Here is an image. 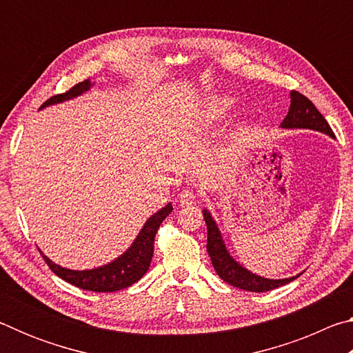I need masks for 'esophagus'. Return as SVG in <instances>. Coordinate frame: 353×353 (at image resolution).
<instances>
[{
    "label": "esophagus",
    "instance_id": "obj_1",
    "mask_svg": "<svg viewBox=\"0 0 353 353\" xmlns=\"http://www.w3.org/2000/svg\"><path fill=\"white\" fill-rule=\"evenodd\" d=\"M194 201H196V194H194V191H191V190H182L181 193L177 194V202H181V204H183V205L193 204Z\"/></svg>",
    "mask_w": 353,
    "mask_h": 353
}]
</instances>
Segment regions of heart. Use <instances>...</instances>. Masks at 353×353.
<instances>
[{
  "label": "heart",
  "instance_id": "heart-1",
  "mask_svg": "<svg viewBox=\"0 0 353 353\" xmlns=\"http://www.w3.org/2000/svg\"><path fill=\"white\" fill-rule=\"evenodd\" d=\"M236 104V99L234 97H227V94H223V97H210L207 98L205 101V109H207V115L213 118V119H218V118H223L225 117L227 113H229L232 109H234Z\"/></svg>",
  "mask_w": 353,
  "mask_h": 353
}]
</instances>
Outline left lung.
Segmentation results:
<instances>
[{"mask_svg":"<svg viewBox=\"0 0 353 353\" xmlns=\"http://www.w3.org/2000/svg\"><path fill=\"white\" fill-rule=\"evenodd\" d=\"M290 110L288 115L280 123V128L282 129H310L316 130V132L325 134L328 137L334 139L330 126L325 121V118L321 115V112L316 109L314 104L308 98L303 97V94L297 92L290 93ZM204 213V219L207 224V252L210 256L212 265L216 271L218 276L232 286H236V288L244 290V291H252V292H265L276 290L279 286L286 285L296 280L301 274L299 272L292 277L286 279H268L256 276V274L250 272L246 270L240 261H236L234 256L230 255L229 249L225 246V241L221 234L219 227L214 221L213 214L210 210L204 208L202 210Z\"/></svg>","mask_w":353,"mask_h":353,"instance_id":"1","label":"left lung"}]
</instances>
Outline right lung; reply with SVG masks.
Listing matches in <instances>:
<instances>
[{"label": "right lung", "mask_w": 353, "mask_h": 353, "mask_svg": "<svg viewBox=\"0 0 353 353\" xmlns=\"http://www.w3.org/2000/svg\"><path fill=\"white\" fill-rule=\"evenodd\" d=\"M93 85L94 82H92L90 79L79 82L67 93L56 94V97L48 99L46 103H43V105L40 107V110L45 109V107L61 104L65 103V101L81 97V94L90 90ZM171 212L172 204L168 202L165 207H162L159 212H155L146 219V223L143 224L139 235L135 236L132 244H130L121 255L117 256V259L112 260L110 263H107V265L93 268V270H70V268L57 265V263L52 261L50 256H46L41 250L40 254L43 255L46 265L50 266V270L54 272L57 277H61L65 282L74 285L81 290L93 292H113L128 288V286L139 282V280L148 272L154 254L155 234H157L159 227L163 223V219L168 216Z\"/></svg>", "instance_id": "obj_1"}]
</instances>
